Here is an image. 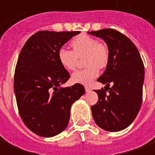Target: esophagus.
Listing matches in <instances>:
<instances>
[{"label":"esophagus","mask_w":155,"mask_h":155,"mask_svg":"<svg viewBox=\"0 0 155 155\" xmlns=\"http://www.w3.org/2000/svg\"><path fill=\"white\" fill-rule=\"evenodd\" d=\"M91 91V88H89V87H85V91H86V92H90V91Z\"/></svg>","instance_id":"obj_1"}]
</instances>
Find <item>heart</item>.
Returning a JSON list of instances; mask_svg holds the SVG:
<instances>
[{
    "label": "heart",
    "instance_id": "1",
    "mask_svg": "<svg viewBox=\"0 0 155 155\" xmlns=\"http://www.w3.org/2000/svg\"><path fill=\"white\" fill-rule=\"evenodd\" d=\"M73 51L61 47L58 51V60L61 64L68 71H73L76 67L78 57L84 55L85 69L75 71L72 74L71 80L74 83L89 85L99 75L98 68L106 66L109 59L107 46L98 42L96 39L85 34L74 37L71 42Z\"/></svg>",
    "mask_w": 155,
    "mask_h": 155
}]
</instances>
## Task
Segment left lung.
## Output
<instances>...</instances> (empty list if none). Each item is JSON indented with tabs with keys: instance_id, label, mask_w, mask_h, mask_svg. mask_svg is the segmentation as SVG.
I'll list each match as a JSON object with an SVG mask.
<instances>
[{
	"instance_id": "obj_1",
	"label": "left lung",
	"mask_w": 155,
	"mask_h": 155,
	"mask_svg": "<svg viewBox=\"0 0 155 155\" xmlns=\"http://www.w3.org/2000/svg\"><path fill=\"white\" fill-rule=\"evenodd\" d=\"M104 40L109 59L106 69L97 81L104 90L94 91L98 102L91 107L95 124L101 129L117 132L124 130L136 118L142 104L144 67L139 51L130 39L113 29L88 32ZM112 87L109 88V84ZM106 91H109L108 94Z\"/></svg>"
}]
</instances>
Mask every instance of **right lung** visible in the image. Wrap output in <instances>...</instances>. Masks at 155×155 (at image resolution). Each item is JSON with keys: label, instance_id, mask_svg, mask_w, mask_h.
Returning a JSON list of instances; mask_svg holds the SVG:
<instances>
[{"label": "right lung", "instance_id": "right-lung-1", "mask_svg": "<svg viewBox=\"0 0 155 155\" xmlns=\"http://www.w3.org/2000/svg\"><path fill=\"white\" fill-rule=\"evenodd\" d=\"M80 31L36 32L19 55L14 91L19 113L29 130L42 137H53L67 127L71 107L84 94L75 84L62 87L71 75L58 60V51Z\"/></svg>", "mask_w": 155, "mask_h": 155}]
</instances>
